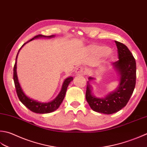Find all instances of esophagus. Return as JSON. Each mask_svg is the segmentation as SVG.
<instances>
[{
	"mask_svg": "<svg viewBox=\"0 0 147 147\" xmlns=\"http://www.w3.org/2000/svg\"><path fill=\"white\" fill-rule=\"evenodd\" d=\"M75 73L77 75H79V74H82L83 73H84V69H83V67H77Z\"/></svg>",
	"mask_w": 147,
	"mask_h": 147,
	"instance_id": "1",
	"label": "esophagus"
}]
</instances>
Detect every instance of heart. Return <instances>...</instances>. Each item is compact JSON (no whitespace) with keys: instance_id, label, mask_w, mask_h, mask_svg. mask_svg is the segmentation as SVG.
Returning <instances> with one entry per match:
<instances>
[{"instance_id":"1","label":"heart","mask_w":147,"mask_h":147,"mask_svg":"<svg viewBox=\"0 0 147 147\" xmlns=\"http://www.w3.org/2000/svg\"><path fill=\"white\" fill-rule=\"evenodd\" d=\"M92 50L99 55L104 56L110 52V48L105 46H97L92 48Z\"/></svg>"}]
</instances>
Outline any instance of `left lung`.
<instances>
[{
    "mask_svg": "<svg viewBox=\"0 0 147 147\" xmlns=\"http://www.w3.org/2000/svg\"><path fill=\"white\" fill-rule=\"evenodd\" d=\"M116 43L119 60L113 63V67L120 78L116 90L103 98L95 97L92 93V86L87 82L86 99L90 107L98 113L112 114L120 111L127 104L136 85V64L133 54L123 43ZM94 78L89 77V81Z\"/></svg>",
    "mask_w": 147,
    "mask_h": 147,
    "instance_id": "8db88e82",
    "label": "left lung"
}]
</instances>
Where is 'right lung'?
<instances>
[{
  "label": "right lung",
  "mask_w": 147,
  "mask_h": 147,
  "mask_svg": "<svg viewBox=\"0 0 147 147\" xmlns=\"http://www.w3.org/2000/svg\"><path fill=\"white\" fill-rule=\"evenodd\" d=\"M54 36H55L54 35L46 36L40 35L39 34V35H37L35 37H34L32 39L29 40L28 42H29L34 39L39 38V37H47V38H51V37H53ZM26 43L23 45L22 47H24ZM22 47L20 48V49L22 48ZM20 50H19V51H20ZM19 51H18V53H17V55L16 57V62H15V64H14V68H13V80H14V85H15L17 96H18L20 100L26 106V107L29 109L30 111L34 112V113L44 114V113H51V112L55 111L57 109H58L60 105H61V103L63 101V100H64L68 85L70 83V82L72 81V80H73V77L71 76V77L67 78L64 80V83H63L61 91L60 92V93L59 94V95L57 96L56 98L54 100H53L52 101L49 102H41L37 101V100H36L32 99L29 98L28 97H27L24 94V91H23L22 88L21 87V86H20V85L18 80V76H17V73H16V62H17V60H17V57H18Z\"/></svg>",
  "instance_id": "1"
}]
</instances>
